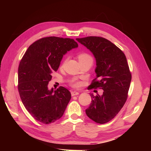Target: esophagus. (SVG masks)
I'll return each mask as SVG.
<instances>
[{"label":"esophagus","mask_w":151,"mask_h":151,"mask_svg":"<svg viewBox=\"0 0 151 151\" xmlns=\"http://www.w3.org/2000/svg\"><path fill=\"white\" fill-rule=\"evenodd\" d=\"M79 94V92H77V91H71V95L72 96H74L78 95Z\"/></svg>","instance_id":"1"}]
</instances>
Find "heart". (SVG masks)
I'll return each instance as SVG.
<instances>
[{
	"label": "heart",
	"instance_id": "1",
	"mask_svg": "<svg viewBox=\"0 0 151 151\" xmlns=\"http://www.w3.org/2000/svg\"><path fill=\"white\" fill-rule=\"evenodd\" d=\"M78 58H79V60L80 62V61L85 60H86V59L91 58V57L88 54H87V53H80L78 55ZM79 85H80L79 83H73V86H74V87H78Z\"/></svg>",
	"mask_w": 151,
	"mask_h": 151
}]
</instances>
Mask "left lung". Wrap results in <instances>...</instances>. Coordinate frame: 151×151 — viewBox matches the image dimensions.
<instances>
[{
  "label": "left lung",
  "instance_id": "obj_1",
  "mask_svg": "<svg viewBox=\"0 0 151 151\" xmlns=\"http://www.w3.org/2000/svg\"><path fill=\"white\" fill-rule=\"evenodd\" d=\"M92 52L96 61V78L89 89H103L101 95L90 94L91 103L86 113L100 124L115 117L125 103L132 79L125 54L110 41L99 36L77 38Z\"/></svg>",
  "mask_w": 151,
  "mask_h": 151
}]
</instances>
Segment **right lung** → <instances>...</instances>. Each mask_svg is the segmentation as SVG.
Here are the masks:
<instances>
[{"label":"right lung","instance_id":"1","mask_svg":"<svg viewBox=\"0 0 151 151\" xmlns=\"http://www.w3.org/2000/svg\"><path fill=\"white\" fill-rule=\"evenodd\" d=\"M78 47L74 40L50 36L31 44L18 68V91L24 107L35 120L45 124L63 116L71 94L62 86L48 89L52 74L67 52Z\"/></svg>","mask_w":151,"mask_h":151}]
</instances>
